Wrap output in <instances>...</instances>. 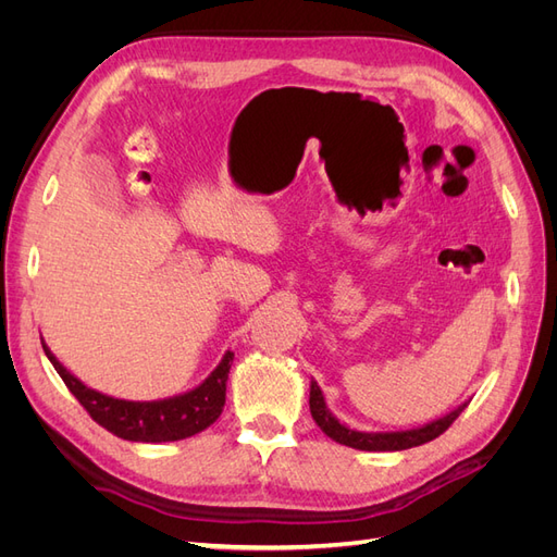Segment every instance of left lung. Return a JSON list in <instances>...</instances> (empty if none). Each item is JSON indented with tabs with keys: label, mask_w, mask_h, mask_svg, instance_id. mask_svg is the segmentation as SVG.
<instances>
[{
	"label": "left lung",
	"mask_w": 557,
	"mask_h": 557,
	"mask_svg": "<svg viewBox=\"0 0 557 557\" xmlns=\"http://www.w3.org/2000/svg\"><path fill=\"white\" fill-rule=\"evenodd\" d=\"M469 401H462L458 409H453L450 413L432 420V423H425L420 428L411 430H399V432H362V430H352L346 423H342L330 409L323 391H320L318 383L311 381V393H309V407L311 416L315 420V425L323 430L332 442L344 444L358 450H407L420 444H428L436 436L444 434L455 418H458Z\"/></svg>",
	"instance_id": "8db88e82"
}]
</instances>
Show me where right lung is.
<instances>
[{
	"label": "right lung",
	"mask_w": 557,
	"mask_h": 557,
	"mask_svg": "<svg viewBox=\"0 0 557 557\" xmlns=\"http://www.w3.org/2000/svg\"><path fill=\"white\" fill-rule=\"evenodd\" d=\"M44 352L50 364L55 367V372L60 374L64 385L83 404V409L92 416L95 423L107 428L111 434L121 436V440L144 444L188 440V436L213 425L225 407L227 374L234 360V352L225 350L223 360L218 362L213 372L188 393L156 401H129L99 393L95 387H88L86 383L78 381L50 352L46 344Z\"/></svg>",
	"instance_id": "obj_1"
}]
</instances>
